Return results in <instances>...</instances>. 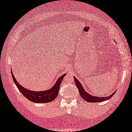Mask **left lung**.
<instances>
[{
    "label": "left lung",
    "instance_id": "left-lung-1",
    "mask_svg": "<svg viewBox=\"0 0 132 132\" xmlns=\"http://www.w3.org/2000/svg\"><path fill=\"white\" fill-rule=\"evenodd\" d=\"M74 80H75V84H76L78 89H79L80 95H81V97L84 99V100L88 102V103H98V102H102L107 100H109V99L111 98L116 93V92H114L113 93L112 95L106 97L94 96L90 95L89 93H88V92H86L81 83H80V82L75 77H74Z\"/></svg>",
    "mask_w": 132,
    "mask_h": 132
}]
</instances>
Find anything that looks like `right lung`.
Returning a JSON list of instances; mask_svg holds the SVG:
<instances>
[{
  "instance_id": "obj_1",
  "label": "right lung",
  "mask_w": 132,
  "mask_h": 132,
  "mask_svg": "<svg viewBox=\"0 0 132 132\" xmlns=\"http://www.w3.org/2000/svg\"><path fill=\"white\" fill-rule=\"evenodd\" d=\"M11 75L15 85H16L21 93L26 98L34 103H46L55 100L56 97L57 96L61 81H62L64 77L66 75V73L63 75L62 76L59 77L56 81L55 84L51 89L44 91H32L24 88L19 84V82L16 80L12 71Z\"/></svg>"
}]
</instances>
